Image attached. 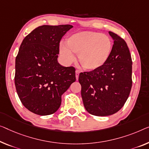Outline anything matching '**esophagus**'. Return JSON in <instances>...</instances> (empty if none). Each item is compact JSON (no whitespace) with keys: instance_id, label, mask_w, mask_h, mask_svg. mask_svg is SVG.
Wrapping results in <instances>:
<instances>
[{"instance_id":"34e87169","label":"esophagus","mask_w":149,"mask_h":149,"mask_svg":"<svg viewBox=\"0 0 149 149\" xmlns=\"http://www.w3.org/2000/svg\"><path fill=\"white\" fill-rule=\"evenodd\" d=\"M79 70H75V77H76V79L77 80L79 77Z\"/></svg>"}]
</instances>
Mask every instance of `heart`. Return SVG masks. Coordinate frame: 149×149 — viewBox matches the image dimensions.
<instances>
[{
  "label": "heart",
  "instance_id": "obj_1",
  "mask_svg": "<svg viewBox=\"0 0 149 149\" xmlns=\"http://www.w3.org/2000/svg\"><path fill=\"white\" fill-rule=\"evenodd\" d=\"M66 47L61 45L60 53L70 63L77 54L80 65L86 70L101 67L110 56L112 42L109 37L94 31H82L71 35L66 41Z\"/></svg>",
  "mask_w": 149,
  "mask_h": 149
}]
</instances>
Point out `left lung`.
Listing matches in <instances>:
<instances>
[{
  "label": "left lung",
  "instance_id": "1",
  "mask_svg": "<svg viewBox=\"0 0 149 149\" xmlns=\"http://www.w3.org/2000/svg\"><path fill=\"white\" fill-rule=\"evenodd\" d=\"M114 40L107 61L101 67L81 72L79 82L84 107L90 114L106 116L123 107L131 90L132 61L124 39L109 31Z\"/></svg>",
  "mask_w": 149,
  "mask_h": 149
}]
</instances>
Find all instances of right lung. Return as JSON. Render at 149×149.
I'll list each match as a JSON object with an SVG mask.
<instances>
[{
  "mask_svg": "<svg viewBox=\"0 0 149 149\" xmlns=\"http://www.w3.org/2000/svg\"><path fill=\"white\" fill-rule=\"evenodd\" d=\"M72 27L39 26L20 46L15 59V87L22 104L34 114L45 116L56 112L61 95L76 79L75 68L57 62L61 39Z\"/></svg>",
  "mask_w": 149,
  "mask_h": 149,
  "instance_id": "1",
  "label": "right lung"
}]
</instances>
